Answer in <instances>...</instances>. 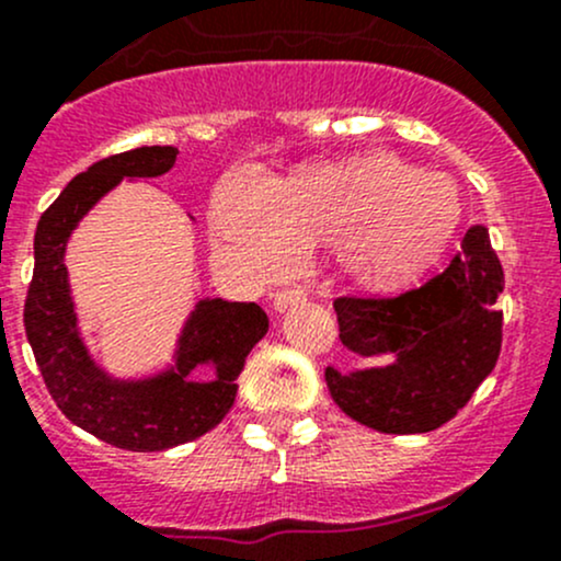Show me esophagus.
<instances>
[{"label":"esophagus","mask_w":561,"mask_h":561,"mask_svg":"<svg viewBox=\"0 0 561 561\" xmlns=\"http://www.w3.org/2000/svg\"><path fill=\"white\" fill-rule=\"evenodd\" d=\"M305 299H307V294L302 291V288H286V291L275 294L273 307L278 312H283V310H288V307H294V305H302Z\"/></svg>","instance_id":"34e87169"}]
</instances>
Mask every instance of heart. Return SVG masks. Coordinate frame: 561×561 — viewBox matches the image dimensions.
Here are the masks:
<instances>
[{
	"label": "heart",
	"instance_id": "b5f03b06",
	"mask_svg": "<svg viewBox=\"0 0 561 561\" xmlns=\"http://www.w3.org/2000/svg\"><path fill=\"white\" fill-rule=\"evenodd\" d=\"M457 221V186L388 152L316 162L280 184L234 171L214 197L221 249L245 273L280 278L302 249L334 243L336 267L366 291H399L417 280Z\"/></svg>",
	"mask_w": 561,
	"mask_h": 561
}]
</instances>
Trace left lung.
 Returning a JSON list of instances; mask_svg holds the SVG:
<instances>
[{
	"label": "left lung",
	"instance_id": "8db88e82",
	"mask_svg": "<svg viewBox=\"0 0 561 561\" xmlns=\"http://www.w3.org/2000/svg\"><path fill=\"white\" fill-rule=\"evenodd\" d=\"M503 267L486 227L462 238L444 273L390 299L340 297V340L360 358L393 355L385 366H327L336 407L379 433H427L449 423L495 369L503 342Z\"/></svg>",
	"mask_w": 561,
	"mask_h": 561
}]
</instances>
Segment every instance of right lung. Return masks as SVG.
<instances>
[{
  "mask_svg": "<svg viewBox=\"0 0 561 561\" xmlns=\"http://www.w3.org/2000/svg\"><path fill=\"white\" fill-rule=\"evenodd\" d=\"M176 154V147H138L93 162L66 184L34 234L23 327L47 390L71 423L130 451L179 447L219 425L234 403L245 355L270 329L254 302L201 299L184 321L173 364L158 375L114 377L90 355L64 264L66 243L106 192L123 179L162 176ZM197 368H208L211 379L197 380Z\"/></svg>",
  "mask_w": 561,
  "mask_h": 561,
  "instance_id": "obj_1",
  "label": "right lung"
}]
</instances>
